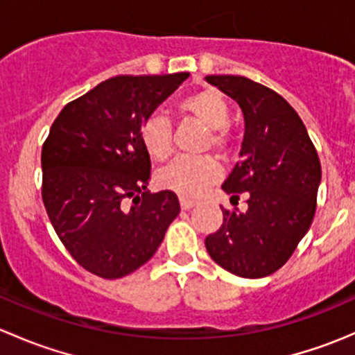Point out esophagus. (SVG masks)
<instances>
[{"mask_svg":"<svg viewBox=\"0 0 355 355\" xmlns=\"http://www.w3.org/2000/svg\"><path fill=\"white\" fill-rule=\"evenodd\" d=\"M196 204H198V200H196V199L184 198V196H182V198H180V206H182V209H191V207H194Z\"/></svg>","mask_w":355,"mask_h":355,"instance_id":"34e87169","label":"esophagus"}]
</instances>
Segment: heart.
Masks as SVG:
<instances>
[{
    "label": "heart",
    "instance_id": "heart-1",
    "mask_svg": "<svg viewBox=\"0 0 355 355\" xmlns=\"http://www.w3.org/2000/svg\"><path fill=\"white\" fill-rule=\"evenodd\" d=\"M178 110L198 118L200 123L209 128L207 144H211V148L221 153L227 151L230 146V137L227 134L230 108L220 91L207 87L192 92L182 99ZM141 141L149 156L157 161L166 159L173 151L170 120L161 113H153L146 118L141 127ZM220 175L221 170L213 157L182 156L157 173V184L184 198H198L206 191L207 185L220 178Z\"/></svg>",
    "mask_w": 355,
    "mask_h": 355
}]
</instances>
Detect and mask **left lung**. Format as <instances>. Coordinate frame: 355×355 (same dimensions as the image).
Returning <instances> with one entry per match:
<instances>
[{"label": "left lung", "instance_id": "1", "mask_svg": "<svg viewBox=\"0 0 355 355\" xmlns=\"http://www.w3.org/2000/svg\"><path fill=\"white\" fill-rule=\"evenodd\" d=\"M206 80L237 101L244 114L239 161L221 189L245 211H223L220 230L206 237L214 263L242 278L280 270L313 223L321 164L297 111L271 89L235 75Z\"/></svg>", "mask_w": 355, "mask_h": 355}]
</instances>
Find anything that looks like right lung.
<instances>
[{
    "label": "right lung",
    "mask_w": 355,
    "mask_h": 355,
    "mask_svg": "<svg viewBox=\"0 0 355 355\" xmlns=\"http://www.w3.org/2000/svg\"><path fill=\"white\" fill-rule=\"evenodd\" d=\"M187 77L108 78L68 103L42 146V200L53 228L98 277L114 280L148 263L180 213L175 192L149 194L141 127Z\"/></svg>",
    "instance_id": "add662e5"
}]
</instances>
